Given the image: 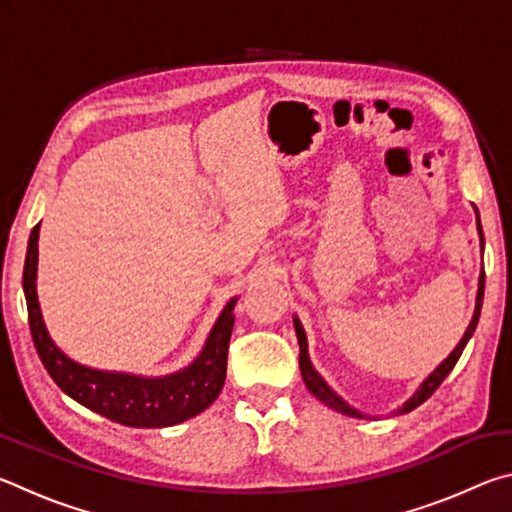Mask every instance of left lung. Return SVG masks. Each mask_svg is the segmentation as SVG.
<instances>
[{
    "instance_id": "left-lung-1",
    "label": "left lung",
    "mask_w": 512,
    "mask_h": 512,
    "mask_svg": "<svg viewBox=\"0 0 512 512\" xmlns=\"http://www.w3.org/2000/svg\"><path fill=\"white\" fill-rule=\"evenodd\" d=\"M476 219H479V216H476ZM476 223H479V221H476ZM479 235H481V239H483L481 223H479ZM483 282H485V273H481V277H479V293H476V309H474L472 323H470V327H467V332H465V336L461 339V343H458L456 350H454L452 354H449V357H447L443 363H440V366H438L436 370H433L427 379L422 381V386L418 388V391H415V395L411 397V400L402 406L400 413L418 409V406H420L422 402H427L429 397L438 391V386L443 384L449 372H452V368L456 366V361L461 359L465 345H467V341L472 339V334H474V329H476V323H479L481 305H483V289H485ZM293 325H296V334H298V343H300V372H302V379H305V384H307V388H309V393L316 395L320 402L329 406V409L339 411V413H343V415H350V418H361V420L366 418V415L359 413V411H354L352 406H348V402H343L341 397L336 395V393L332 391V388H329V386L325 384L323 377H320L318 372L314 370V366H311V361H309V354H307V336H305V329H302L298 318L293 320Z\"/></svg>"
}]
</instances>
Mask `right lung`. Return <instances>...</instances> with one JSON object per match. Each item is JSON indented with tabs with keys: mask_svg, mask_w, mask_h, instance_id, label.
I'll list each match as a JSON object with an SVG mask.
<instances>
[{
	"mask_svg": "<svg viewBox=\"0 0 512 512\" xmlns=\"http://www.w3.org/2000/svg\"><path fill=\"white\" fill-rule=\"evenodd\" d=\"M38 235L40 223L31 230L29 237L22 287L24 296H27L33 345H36L42 366L47 368L60 391L88 406L90 411L103 415V418L137 429H160L185 422L203 413L219 397L225 381V368H228V345L232 325H235V316H232L235 300L225 305L223 314L216 320L201 357L183 372L160 379H144L85 368L81 363L67 359L51 343L45 323H42L36 293Z\"/></svg>",
	"mask_w": 512,
	"mask_h": 512,
	"instance_id": "add662e5",
	"label": "right lung"
}]
</instances>
